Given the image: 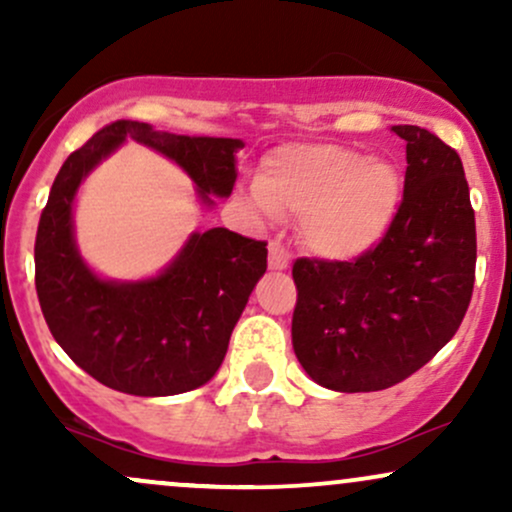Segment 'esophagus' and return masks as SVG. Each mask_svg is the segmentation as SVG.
<instances>
[{"mask_svg": "<svg viewBox=\"0 0 512 512\" xmlns=\"http://www.w3.org/2000/svg\"><path fill=\"white\" fill-rule=\"evenodd\" d=\"M291 262V255L289 250H286L284 243H279V240H272L269 243V267L272 269H286Z\"/></svg>", "mask_w": 512, "mask_h": 512, "instance_id": "1", "label": "esophagus"}]
</instances>
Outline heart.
I'll return each instance as SVG.
<instances>
[{
  "label": "heart",
  "instance_id": "b5f03b06",
  "mask_svg": "<svg viewBox=\"0 0 512 512\" xmlns=\"http://www.w3.org/2000/svg\"><path fill=\"white\" fill-rule=\"evenodd\" d=\"M255 195L269 214L301 216L298 231L310 250L346 260L385 236L402 175L387 158H366L351 146L289 144L264 158Z\"/></svg>",
  "mask_w": 512,
  "mask_h": 512
}]
</instances>
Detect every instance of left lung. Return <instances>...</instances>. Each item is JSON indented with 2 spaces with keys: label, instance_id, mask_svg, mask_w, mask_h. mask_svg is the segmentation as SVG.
Wrapping results in <instances>:
<instances>
[{
  "label": "left lung",
  "instance_id": "left-lung-1",
  "mask_svg": "<svg viewBox=\"0 0 512 512\" xmlns=\"http://www.w3.org/2000/svg\"><path fill=\"white\" fill-rule=\"evenodd\" d=\"M392 132L407 142V173L385 236L349 262H293V349L337 392L407 380L450 342L472 301L477 223L460 154L424 127Z\"/></svg>",
  "mask_w": 512,
  "mask_h": 512
}]
</instances>
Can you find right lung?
Wrapping results in <instances>:
<instances>
[{
	"label": "right lung",
	"instance_id": "obj_1",
	"mask_svg": "<svg viewBox=\"0 0 512 512\" xmlns=\"http://www.w3.org/2000/svg\"><path fill=\"white\" fill-rule=\"evenodd\" d=\"M173 158L199 195L228 197L240 139L182 137L117 120L69 154L35 233V291L55 342L98 383L139 397L195 390L214 378L245 303L267 269V243L228 228L195 233L161 276L142 284L101 281L72 238V199L84 175L122 139Z\"/></svg>",
	"mask_w": 512,
	"mask_h": 512
}]
</instances>
